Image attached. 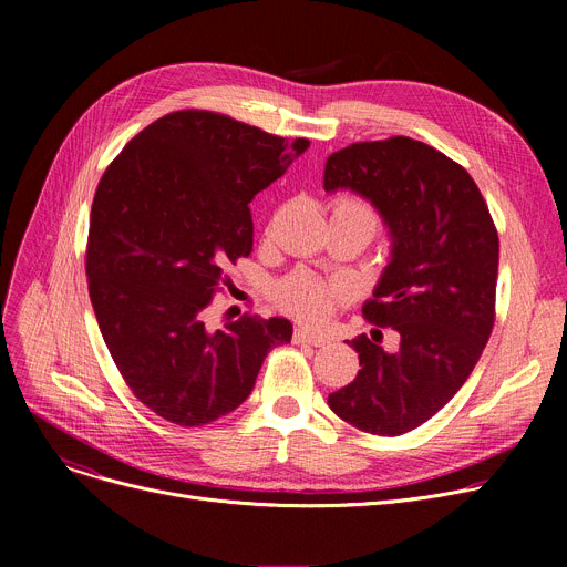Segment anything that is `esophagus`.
Returning <instances> with one entry per match:
<instances>
[{"instance_id": "obj_1", "label": "esophagus", "mask_w": 567, "mask_h": 567, "mask_svg": "<svg viewBox=\"0 0 567 567\" xmlns=\"http://www.w3.org/2000/svg\"><path fill=\"white\" fill-rule=\"evenodd\" d=\"M293 342L296 344H312V347H326V344H329V340H326L323 336L310 333L308 329H296L293 331Z\"/></svg>"}]
</instances>
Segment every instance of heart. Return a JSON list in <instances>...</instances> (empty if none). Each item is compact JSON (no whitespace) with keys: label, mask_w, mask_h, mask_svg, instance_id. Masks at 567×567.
Returning a JSON list of instances; mask_svg holds the SVG:
<instances>
[{"label":"heart","mask_w":567,"mask_h":567,"mask_svg":"<svg viewBox=\"0 0 567 567\" xmlns=\"http://www.w3.org/2000/svg\"><path fill=\"white\" fill-rule=\"evenodd\" d=\"M333 216L359 218L372 234L379 227V212L361 195H338L333 199ZM274 299L282 312L317 323L349 299V287L338 280H323L308 271H296L276 285Z\"/></svg>","instance_id":"1"}]
</instances>
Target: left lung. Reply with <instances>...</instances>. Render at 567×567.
Listing matches in <instances>:
<instances>
[{
	"instance_id": "left-lung-1",
	"label": "left lung",
	"mask_w": 567,
	"mask_h": 567,
	"mask_svg": "<svg viewBox=\"0 0 567 567\" xmlns=\"http://www.w3.org/2000/svg\"><path fill=\"white\" fill-rule=\"evenodd\" d=\"M323 188L365 195L389 223L393 259L363 315L400 333L395 353L381 331L349 342L361 370L329 406L355 430L400 436L449 404L481 359L496 319L498 231L471 174L404 135L331 154Z\"/></svg>"
}]
</instances>
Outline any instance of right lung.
I'll return each mask as SVG.
<instances>
[{"label": "right lung", "mask_w": 567, "mask_h": 567, "mask_svg": "<svg viewBox=\"0 0 567 567\" xmlns=\"http://www.w3.org/2000/svg\"><path fill=\"white\" fill-rule=\"evenodd\" d=\"M308 140L212 110H176L140 131L101 176L86 280L101 336L131 393L161 419L199 427L250 395L291 323L244 315L206 329L225 266L252 252V197Z\"/></svg>", "instance_id": "obj_1"}]
</instances>
